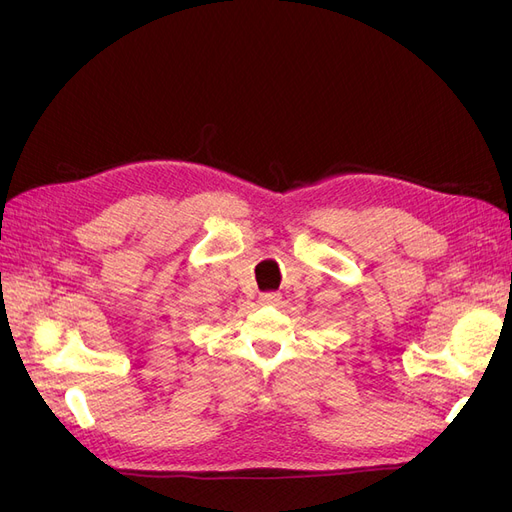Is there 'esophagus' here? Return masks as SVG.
Listing matches in <instances>:
<instances>
[{"mask_svg":"<svg viewBox=\"0 0 512 512\" xmlns=\"http://www.w3.org/2000/svg\"><path fill=\"white\" fill-rule=\"evenodd\" d=\"M282 301V294L280 292H265L260 294V303L262 305H277Z\"/></svg>","mask_w":512,"mask_h":512,"instance_id":"34e87169","label":"esophagus"}]
</instances>
